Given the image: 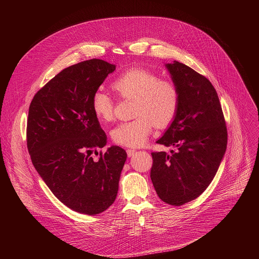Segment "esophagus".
<instances>
[{"label":"esophagus","mask_w":259,"mask_h":259,"mask_svg":"<svg viewBox=\"0 0 259 259\" xmlns=\"http://www.w3.org/2000/svg\"><path fill=\"white\" fill-rule=\"evenodd\" d=\"M126 152H127V156L130 158V157H132V156L135 154V152H136V151H135V150H133V149H128Z\"/></svg>","instance_id":"obj_1"}]
</instances>
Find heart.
Masks as SVG:
<instances>
[{
  "label": "heart",
  "instance_id": "1",
  "mask_svg": "<svg viewBox=\"0 0 259 259\" xmlns=\"http://www.w3.org/2000/svg\"><path fill=\"white\" fill-rule=\"evenodd\" d=\"M112 88L124 99L133 100V120L120 123L110 132L116 144L137 147L146 142L156 126L168 127L175 119L179 107V91L176 85L157 73L144 68L133 67L122 72L112 83ZM95 117L103 122L114 118L113 98L97 90L91 100Z\"/></svg>",
  "mask_w": 259,
  "mask_h": 259
}]
</instances>
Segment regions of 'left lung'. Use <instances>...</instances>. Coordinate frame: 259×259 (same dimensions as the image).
I'll return each mask as SVG.
<instances>
[{
  "instance_id": "8db88e82",
  "label": "left lung",
  "mask_w": 259,
  "mask_h": 259,
  "mask_svg": "<svg viewBox=\"0 0 259 259\" xmlns=\"http://www.w3.org/2000/svg\"><path fill=\"white\" fill-rule=\"evenodd\" d=\"M166 67L179 91V107L157 143L176 151L152 153L151 179L162 201L181 206L197 199L213 180L227 150L228 131L211 82L176 60Z\"/></svg>"
}]
</instances>
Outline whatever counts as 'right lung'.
<instances>
[{
    "label": "right lung",
    "instance_id": "right-lung-1",
    "mask_svg": "<svg viewBox=\"0 0 259 259\" xmlns=\"http://www.w3.org/2000/svg\"><path fill=\"white\" fill-rule=\"evenodd\" d=\"M116 69L90 59L61 70L33 96L26 127L32 165L54 196L71 210L95 215L112 205L127 159L113 145L94 160L106 144L91 100L105 78Z\"/></svg>",
    "mask_w": 259,
    "mask_h": 259
}]
</instances>
